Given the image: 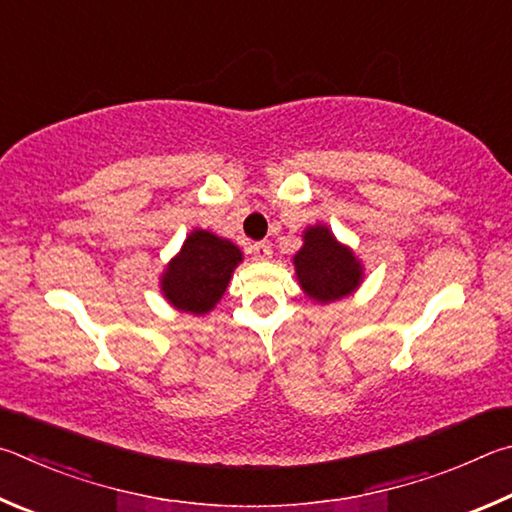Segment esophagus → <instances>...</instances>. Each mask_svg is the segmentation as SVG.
I'll list each match as a JSON object with an SVG mask.
<instances>
[{"label":"esophagus","instance_id":"34e87169","mask_svg":"<svg viewBox=\"0 0 512 512\" xmlns=\"http://www.w3.org/2000/svg\"><path fill=\"white\" fill-rule=\"evenodd\" d=\"M251 254H254L256 261H267V258H272L270 242H254V245H251Z\"/></svg>","mask_w":512,"mask_h":512}]
</instances>
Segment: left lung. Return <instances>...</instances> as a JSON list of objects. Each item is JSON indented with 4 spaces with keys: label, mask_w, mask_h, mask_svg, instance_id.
Segmentation results:
<instances>
[{
    "label": "left lung",
    "mask_w": 512,
    "mask_h": 512,
    "mask_svg": "<svg viewBox=\"0 0 512 512\" xmlns=\"http://www.w3.org/2000/svg\"><path fill=\"white\" fill-rule=\"evenodd\" d=\"M306 245L294 256L297 279L310 299L328 303L351 294L362 279V267L351 249L339 245L326 227H310Z\"/></svg>",
    "instance_id": "1"
}]
</instances>
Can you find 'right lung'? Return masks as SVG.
Wrapping results in <instances>:
<instances>
[{
    "label": "right lung",
    "instance_id": "add662e5",
    "mask_svg": "<svg viewBox=\"0 0 512 512\" xmlns=\"http://www.w3.org/2000/svg\"><path fill=\"white\" fill-rule=\"evenodd\" d=\"M240 261L242 254L233 242L195 229L179 256L168 265L161 290L175 308L204 315L220 301L233 267Z\"/></svg>",
    "mask_w": 512,
    "mask_h": 512
}]
</instances>
